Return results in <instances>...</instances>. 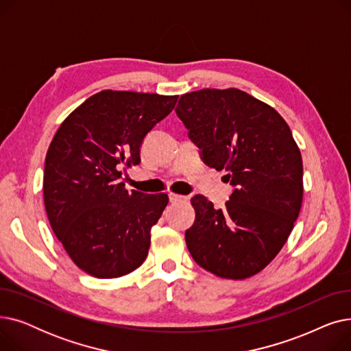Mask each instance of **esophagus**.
Returning <instances> with one entry per match:
<instances>
[{
    "instance_id": "obj_1",
    "label": "esophagus",
    "mask_w": 351,
    "mask_h": 351,
    "mask_svg": "<svg viewBox=\"0 0 351 351\" xmlns=\"http://www.w3.org/2000/svg\"><path fill=\"white\" fill-rule=\"evenodd\" d=\"M186 199H188L186 196H182V195H178V193H169V200L172 202V204H176V202L186 200Z\"/></svg>"
}]
</instances>
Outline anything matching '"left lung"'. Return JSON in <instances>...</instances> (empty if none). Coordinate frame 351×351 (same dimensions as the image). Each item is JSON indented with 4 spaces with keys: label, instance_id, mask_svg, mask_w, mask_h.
<instances>
[{
    "label": "left lung",
    "instance_id": "left-lung-1",
    "mask_svg": "<svg viewBox=\"0 0 351 351\" xmlns=\"http://www.w3.org/2000/svg\"><path fill=\"white\" fill-rule=\"evenodd\" d=\"M176 114L204 162L236 186L226 208L192 197L185 239L193 261L222 279L262 271L286 243L303 202V160L282 115L245 90L200 89L182 95Z\"/></svg>",
    "mask_w": 351,
    "mask_h": 351
}]
</instances>
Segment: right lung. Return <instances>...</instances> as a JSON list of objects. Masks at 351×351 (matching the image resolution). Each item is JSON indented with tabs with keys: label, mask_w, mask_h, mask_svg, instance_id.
Segmentation results:
<instances>
[{
	"label": "right lung",
	"mask_w": 351,
	"mask_h": 351,
	"mask_svg": "<svg viewBox=\"0 0 351 351\" xmlns=\"http://www.w3.org/2000/svg\"><path fill=\"white\" fill-rule=\"evenodd\" d=\"M178 98L105 89L53 135L44 171L47 216L72 262L94 278H121L146 259L169 197L126 191L122 169L139 165L143 138Z\"/></svg>",
	"instance_id": "1"
}]
</instances>
